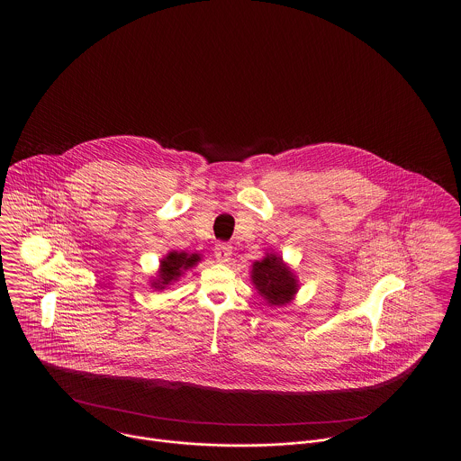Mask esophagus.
Listing matches in <instances>:
<instances>
[{
	"label": "esophagus",
	"instance_id": "esophagus-1",
	"mask_svg": "<svg viewBox=\"0 0 461 461\" xmlns=\"http://www.w3.org/2000/svg\"><path fill=\"white\" fill-rule=\"evenodd\" d=\"M231 252H233V249L228 243H218L214 247V258L218 263H228L231 258Z\"/></svg>",
	"mask_w": 461,
	"mask_h": 461
}]
</instances>
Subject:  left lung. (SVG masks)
<instances>
[{
	"mask_svg": "<svg viewBox=\"0 0 461 461\" xmlns=\"http://www.w3.org/2000/svg\"><path fill=\"white\" fill-rule=\"evenodd\" d=\"M250 278L269 306L288 304L299 290L295 275L275 252L266 254L264 259L254 263Z\"/></svg>",
	"mask_w": 461,
	"mask_h": 461,
	"instance_id": "8db88e82",
	"label": "left lung"
}]
</instances>
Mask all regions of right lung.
Wrapping results in <instances>:
<instances>
[{
	"instance_id": "1",
	"label": "right lung",
	"mask_w": 461,
	"mask_h": 461,
	"mask_svg": "<svg viewBox=\"0 0 461 461\" xmlns=\"http://www.w3.org/2000/svg\"><path fill=\"white\" fill-rule=\"evenodd\" d=\"M200 261L198 254H186V252H169L162 261L157 271V278L152 280L155 290H164L166 286L176 282L183 271L194 267Z\"/></svg>"
}]
</instances>
